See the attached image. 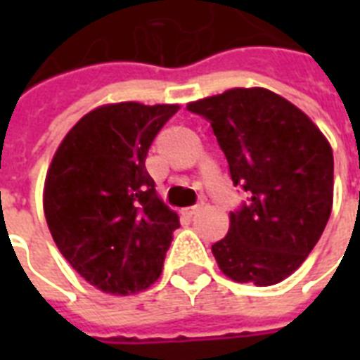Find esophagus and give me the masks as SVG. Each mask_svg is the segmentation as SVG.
<instances>
[{
    "instance_id": "34e87169",
    "label": "esophagus",
    "mask_w": 360,
    "mask_h": 360,
    "mask_svg": "<svg viewBox=\"0 0 360 360\" xmlns=\"http://www.w3.org/2000/svg\"><path fill=\"white\" fill-rule=\"evenodd\" d=\"M200 209H202V205H200V203H198V205H192V207L185 209V214L186 217H194L196 213H200Z\"/></svg>"
}]
</instances>
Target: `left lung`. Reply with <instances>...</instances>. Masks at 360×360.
I'll return each instance as SVG.
<instances>
[{
    "label": "left lung",
    "mask_w": 360,
    "mask_h": 360,
    "mask_svg": "<svg viewBox=\"0 0 360 360\" xmlns=\"http://www.w3.org/2000/svg\"><path fill=\"white\" fill-rule=\"evenodd\" d=\"M211 123L246 194L230 230L211 246L236 282L273 285L288 278L323 233L333 207V149L307 114L276 93L230 89L186 106Z\"/></svg>",
    "instance_id": "8db88e82"
}]
</instances>
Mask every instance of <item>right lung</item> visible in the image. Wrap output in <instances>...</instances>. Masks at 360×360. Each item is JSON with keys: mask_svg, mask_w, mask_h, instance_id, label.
Segmentation results:
<instances>
[{"mask_svg": "<svg viewBox=\"0 0 360 360\" xmlns=\"http://www.w3.org/2000/svg\"><path fill=\"white\" fill-rule=\"evenodd\" d=\"M177 110L140 103L93 110L65 136L48 169L44 214L59 252L112 295L149 288L179 228L146 169L155 136Z\"/></svg>", "mask_w": 360, "mask_h": 360, "instance_id": "right-lung-1", "label": "right lung"}]
</instances>
